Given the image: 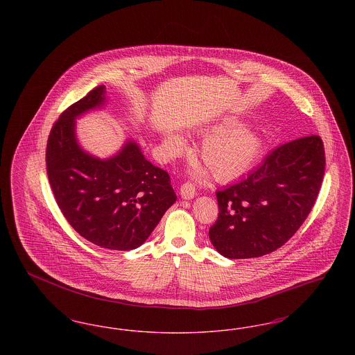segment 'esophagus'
Wrapping results in <instances>:
<instances>
[{
	"instance_id": "obj_1",
	"label": "esophagus",
	"mask_w": 355,
	"mask_h": 355,
	"mask_svg": "<svg viewBox=\"0 0 355 355\" xmlns=\"http://www.w3.org/2000/svg\"><path fill=\"white\" fill-rule=\"evenodd\" d=\"M180 194H181V197L185 198V200L194 198V196H196V186L193 185L191 182L182 184L181 189H180Z\"/></svg>"
}]
</instances>
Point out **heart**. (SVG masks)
Masks as SVG:
<instances>
[{"label":"heart","instance_id":"obj_1","mask_svg":"<svg viewBox=\"0 0 355 355\" xmlns=\"http://www.w3.org/2000/svg\"><path fill=\"white\" fill-rule=\"evenodd\" d=\"M236 119H225L207 130L209 138L203 141L201 158L213 175L222 182L233 181L243 175L257 161L262 141L250 128H241ZM185 141L178 135H170L165 148L171 155L185 150Z\"/></svg>","mask_w":355,"mask_h":355}]
</instances>
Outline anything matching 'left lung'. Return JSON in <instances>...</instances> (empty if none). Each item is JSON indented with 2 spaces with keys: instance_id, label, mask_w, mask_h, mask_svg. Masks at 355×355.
<instances>
[{
  "instance_id": "left-lung-1",
  "label": "left lung",
  "mask_w": 355,
  "mask_h": 355,
  "mask_svg": "<svg viewBox=\"0 0 355 355\" xmlns=\"http://www.w3.org/2000/svg\"><path fill=\"white\" fill-rule=\"evenodd\" d=\"M320 135L286 142L248 177L218 190V218L209 236L230 259L272 253L297 233L310 214L324 174Z\"/></svg>"
}]
</instances>
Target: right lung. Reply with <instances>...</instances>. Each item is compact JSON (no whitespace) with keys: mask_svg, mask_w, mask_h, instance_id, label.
<instances>
[{"mask_svg":"<svg viewBox=\"0 0 355 355\" xmlns=\"http://www.w3.org/2000/svg\"><path fill=\"white\" fill-rule=\"evenodd\" d=\"M103 101L100 85L61 113L48 138L46 171L55 202L80 236L105 249L132 250L152 234L177 196L168 171L152 165L135 142L109 159L78 146L74 119Z\"/></svg>","mask_w":355,"mask_h":355,"instance_id":"right-lung-1","label":"right lung"}]
</instances>
